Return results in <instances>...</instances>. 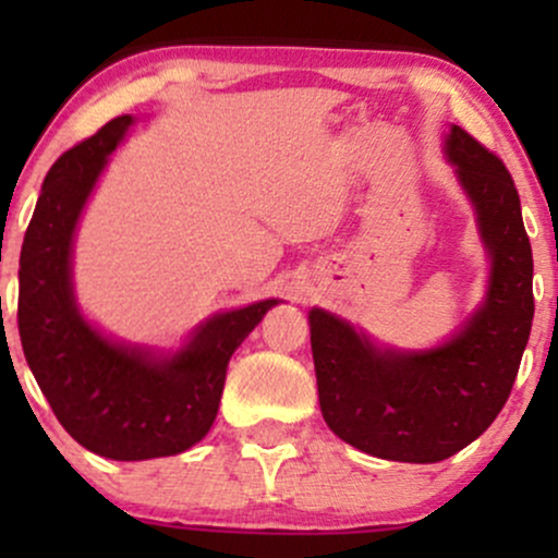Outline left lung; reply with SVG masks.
Segmentation results:
<instances>
[{
  "mask_svg": "<svg viewBox=\"0 0 558 558\" xmlns=\"http://www.w3.org/2000/svg\"><path fill=\"white\" fill-rule=\"evenodd\" d=\"M446 155L490 254L488 293L464 328L438 349L393 351L330 312H310L325 422L345 444L388 462H444L488 430L533 328V248L509 170L459 125Z\"/></svg>",
  "mask_w": 558,
  "mask_h": 558,
  "instance_id": "8db88e82",
  "label": "left lung"
}]
</instances>
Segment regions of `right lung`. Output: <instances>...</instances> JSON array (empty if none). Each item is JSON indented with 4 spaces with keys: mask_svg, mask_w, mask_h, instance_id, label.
<instances>
[{
    "mask_svg": "<svg viewBox=\"0 0 558 558\" xmlns=\"http://www.w3.org/2000/svg\"><path fill=\"white\" fill-rule=\"evenodd\" d=\"M131 123V114L110 120L44 178L21 248L17 299L25 362L54 417L83 448L118 462L172 457L198 444L217 417L230 356L278 304L267 299L215 315L172 356L112 343L81 317L70 283L73 233Z\"/></svg>",
    "mask_w": 558,
    "mask_h": 558,
    "instance_id": "1",
    "label": "right lung"
}]
</instances>
